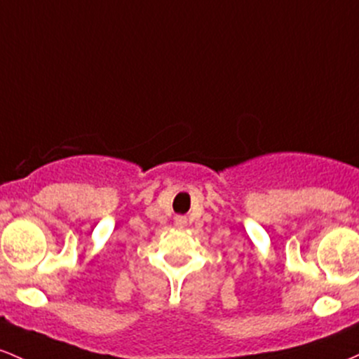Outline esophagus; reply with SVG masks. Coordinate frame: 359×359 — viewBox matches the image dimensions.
<instances>
[{
    "label": "esophagus",
    "instance_id": "esophagus-1",
    "mask_svg": "<svg viewBox=\"0 0 359 359\" xmlns=\"http://www.w3.org/2000/svg\"><path fill=\"white\" fill-rule=\"evenodd\" d=\"M175 222H176V225H178V227H184V225L188 224V219L184 215H178L175 219Z\"/></svg>",
    "mask_w": 359,
    "mask_h": 359
}]
</instances>
